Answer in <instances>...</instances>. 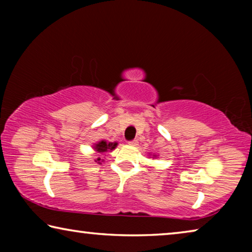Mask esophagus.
<instances>
[{"mask_svg":"<svg viewBox=\"0 0 252 252\" xmlns=\"http://www.w3.org/2000/svg\"><path fill=\"white\" fill-rule=\"evenodd\" d=\"M138 140H132V141H130L129 142V144H130V146H132V147H136V146H138Z\"/></svg>","mask_w":252,"mask_h":252,"instance_id":"esophagus-1","label":"esophagus"}]
</instances>
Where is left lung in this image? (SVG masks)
<instances>
[{"mask_svg":"<svg viewBox=\"0 0 252 252\" xmlns=\"http://www.w3.org/2000/svg\"><path fill=\"white\" fill-rule=\"evenodd\" d=\"M153 157H157V156H155V155H153Z\"/></svg>","mask_w":252,"mask_h":252,"instance_id":"8db88e82","label":"left lung"}]
</instances>
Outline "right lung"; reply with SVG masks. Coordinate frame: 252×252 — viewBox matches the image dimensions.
I'll list each match as a JSON object with an SVG mask.
<instances>
[{
    "mask_svg": "<svg viewBox=\"0 0 252 252\" xmlns=\"http://www.w3.org/2000/svg\"><path fill=\"white\" fill-rule=\"evenodd\" d=\"M117 146H118L117 142H106L105 140H102V141L95 143L94 146H93V149H94V150L99 153H104V152L114 150V149L117 148ZM102 161L100 158H97V159L95 160V162H97V163H101Z\"/></svg>",
    "mask_w": 252,
    "mask_h": 252,
    "instance_id": "add662e5",
    "label": "right lung"
}]
</instances>
